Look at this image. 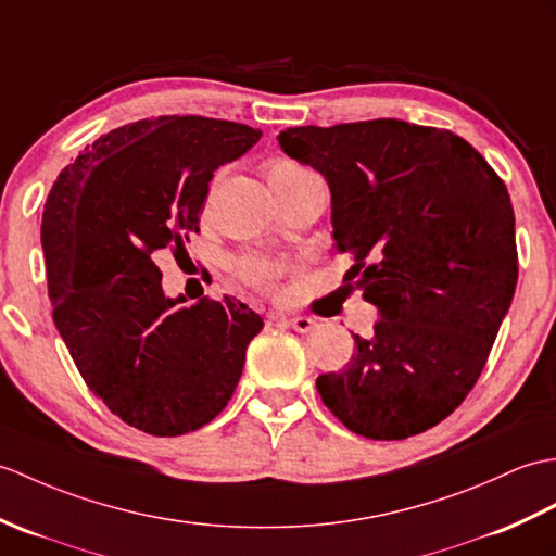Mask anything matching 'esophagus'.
<instances>
[{"mask_svg": "<svg viewBox=\"0 0 556 556\" xmlns=\"http://www.w3.org/2000/svg\"><path fill=\"white\" fill-rule=\"evenodd\" d=\"M277 317H281V315H277ZM281 319L287 321V325H289L291 329L301 331V333H307V331H313V329L317 327V319H313V317H305V315H295V317H281Z\"/></svg>", "mask_w": 556, "mask_h": 556, "instance_id": "1", "label": "esophagus"}]
</instances>
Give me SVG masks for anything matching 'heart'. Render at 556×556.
<instances>
[{"label":"heart","mask_w":556,"mask_h":556,"mask_svg":"<svg viewBox=\"0 0 556 556\" xmlns=\"http://www.w3.org/2000/svg\"><path fill=\"white\" fill-rule=\"evenodd\" d=\"M313 175L309 170H305L303 165L293 163V161H275L273 165H269L267 170V177L269 182H299V179ZM241 269V277L251 281V283H257V287H273L275 281V265L269 261H263V257H247V261H241L239 265Z\"/></svg>","instance_id":"obj_1"}]
</instances>
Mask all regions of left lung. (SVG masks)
<instances>
[{
	"instance_id": "8db88e82",
	"label": "left lung",
	"mask_w": 556,
	"mask_h": 556,
	"mask_svg": "<svg viewBox=\"0 0 556 556\" xmlns=\"http://www.w3.org/2000/svg\"><path fill=\"white\" fill-rule=\"evenodd\" d=\"M281 151L331 191V237L379 309L317 391L348 429L403 441L443 421L481 377L514 299L507 187L469 141L395 118L289 127Z\"/></svg>"
}]
</instances>
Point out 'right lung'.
I'll return each instance as SVG.
<instances>
[{
    "mask_svg": "<svg viewBox=\"0 0 556 556\" xmlns=\"http://www.w3.org/2000/svg\"><path fill=\"white\" fill-rule=\"evenodd\" d=\"M261 130L161 115L101 135L63 167L42 213L49 301L89 391L151 435L215 419L241 379L261 315L231 295L187 305L165 295L153 255L199 231L219 165Z\"/></svg>",
    "mask_w": 556,
    "mask_h": 556,
    "instance_id": "right-lung-1",
    "label": "right lung"
}]
</instances>
